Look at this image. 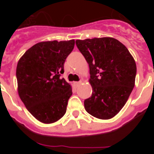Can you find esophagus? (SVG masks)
<instances>
[{"mask_svg": "<svg viewBox=\"0 0 154 154\" xmlns=\"http://www.w3.org/2000/svg\"><path fill=\"white\" fill-rule=\"evenodd\" d=\"M81 83H82L81 81H80V82H74V85H75V86H79V85H81Z\"/></svg>", "mask_w": 154, "mask_h": 154, "instance_id": "34e87169", "label": "esophagus"}]
</instances>
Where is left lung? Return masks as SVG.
<instances>
[{
  "mask_svg": "<svg viewBox=\"0 0 154 154\" xmlns=\"http://www.w3.org/2000/svg\"><path fill=\"white\" fill-rule=\"evenodd\" d=\"M75 43L89 66L92 94L84 102L85 109L98 119H112L124 106L135 85V60L126 46L113 38Z\"/></svg>",
  "mask_w": 154,
  "mask_h": 154,
  "instance_id": "left-lung-1",
  "label": "left lung"
}]
</instances>
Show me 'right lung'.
<instances>
[{"mask_svg":"<svg viewBox=\"0 0 154 154\" xmlns=\"http://www.w3.org/2000/svg\"><path fill=\"white\" fill-rule=\"evenodd\" d=\"M74 45L73 39L38 42L27 50L17 62L19 97L41 123H55L66 112L72 90V85L60 75Z\"/></svg>","mask_w":154,"mask_h":154,"instance_id":"obj_1","label":"right lung"}]
</instances>
